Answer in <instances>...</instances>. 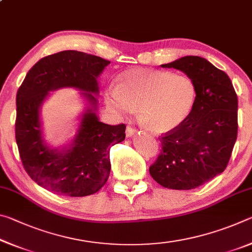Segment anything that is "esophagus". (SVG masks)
I'll return each mask as SVG.
<instances>
[{
	"instance_id": "esophagus-1",
	"label": "esophagus",
	"mask_w": 252,
	"mask_h": 252,
	"mask_svg": "<svg viewBox=\"0 0 252 252\" xmlns=\"http://www.w3.org/2000/svg\"><path fill=\"white\" fill-rule=\"evenodd\" d=\"M135 134V129L132 126H127L126 130V138H131V136H133Z\"/></svg>"
}]
</instances>
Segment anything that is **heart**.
Here are the masks:
<instances>
[{"label": "heart", "mask_w": 252, "mask_h": 252, "mask_svg": "<svg viewBox=\"0 0 252 252\" xmlns=\"http://www.w3.org/2000/svg\"><path fill=\"white\" fill-rule=\"evenodd\" d=\"M116 88L105 92V103L120 117L139 109L142 125L158 134L180 126L193 109L197 88L185 74L133 67L121 72Z\"/></svg>", "instance_id": "1"}]
</instances>
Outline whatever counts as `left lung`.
Returning a JSON list of instances; mask_svg holds the SVG:
<instances>
[{"label": "left lung", "mask_w": 252, "mask_h": 252, "mask_svg": "<svg viewBox=\"0 0 252 252\" xmlns=\"http://www.w3.org/2000/svg\"><path fill=\"white\" fill-rule=\"evenodd\" d=\"M161 66L192 79L197 97L187 120L159 138L162 150L149 171L168 189H195L227 168L238 134L237 93L229 76L203 58L188 55Z\"/></svg>", "instance_id": "1"}]
</instances>
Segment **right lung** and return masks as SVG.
Returning <instances> with one entry per match:
<instances>
[{"mask_svg": "<svg viewBox=\"0 0 252 252\" xmlns=\"http://www.w3.org/2000/svg\"><path fill=\"white\" fill-rule=\"evenodd\" d=\"M110 61L79 51L42 58L28 72L16 93L15 140L25 171L34 182L60 195L85 197L108 181L110 148L126 139V126L99 121L95 111L97 76ZM74 87L83 91L90 106L74 141L63 149H51L41 138L39 109L50 91Z\"/></svg>", "mask_w": 252, "mask_h": 252, "instance_id": "add662e5", "label": "right lung"}]
</instances>
